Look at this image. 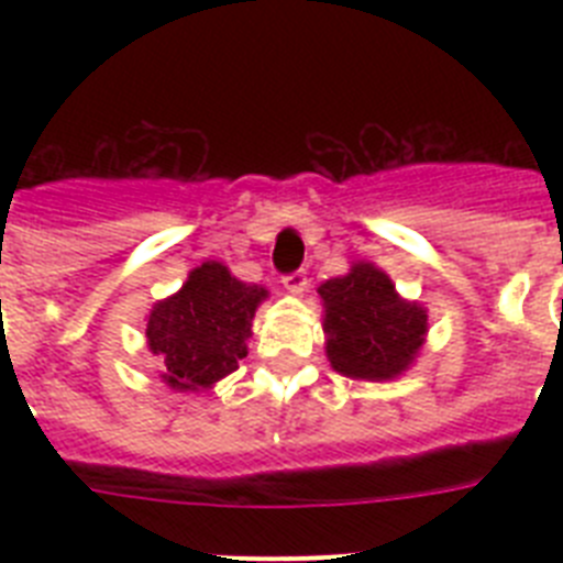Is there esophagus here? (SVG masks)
<instances>
[{
    "mask_svg": "<svg viewBox=\"0 0 563 563\" xmlns=\"http://www.w3.org/2000/svg\"><path fill=\"white\" fill-rule=\"evenodd\" d=\"M285 290L292 292V296H301V292L307 290V276L301 271L298 273H290V276H285Z\"/></svg>",
    "mask_w": 563,
    "mask_h": 563,
    "instance_id": "1",
    "label": "esophagus"
}]
</instances>
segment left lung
<instances>
[{"label": "left lung", "instance_id": "1", "mask_svg": "<svg viewBox=\"0 0 563 563\" xmlns=\"http://www.w3.org/2000/svg\"><path fill=\"white\" fill-rule=\"evenodd\" d=\"M327 361L352 380L386 383L411 369L429 335V310L397 292L389 273L357 258L318 287Z\"/></svg>", "mask_w": 563, "mask_h": 563}]
</instances>
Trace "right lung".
Listing matches in <instances>:
<instances>
[{
    "instance_id": "right-lung-1",
    "label": "right lung",
    "mask_w": 563,
    "mask_h": 563,
    "mask_svg": "<svg viewBox=\"0 0 563 563\" xmlns=\"http://www.w3.org/2000/svg\"><path fill=\"white\" fill-rule=\"evenodd\" d=\"M267 287L239 282L222 262L194 267L183 287L146 316V343L174 391H208L247 355L253 316Z\"/></svg>"
}]
</instances>
